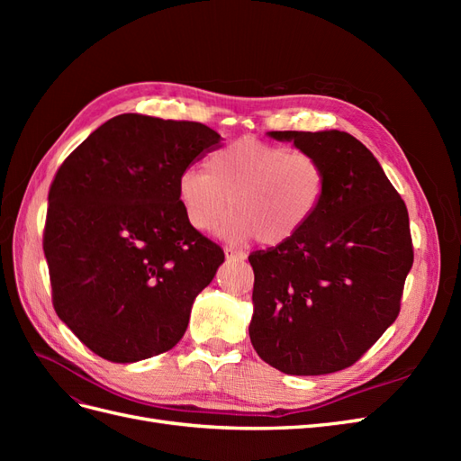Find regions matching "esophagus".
<instances>
[{"label": "esophagus", "instance_id": "esophagus-1", "mask_svg": "<svg viewBox=\"0 0 461 461\" xmlns=\"http://www.w3.org/2000/svg\"><path fill=\"white\" fill-rule=\"evenodd\" d=\"M225 258L229 263H236V261H244L246 259V254L244 252H239V249L234 248H225Z\"/></svg>", "mask_w": 461, "mask_h": 461}]
</instances>
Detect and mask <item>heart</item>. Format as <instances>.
<instances>
[{"instance_id":"1","label":"heart","mask_w":461,"mask_h":461,"mask_svg":"<svg viewBox=\"0 0 461 461\" xmlns=\"http://www.w3.org/2000/svg\"><path fill=\"white\" fill-rule=\"evenodd\" d=\"M327 169L302 149L239 138L213 151L205 171L186 169L176 180V198L188 225L202 234L217 229L244 244L258 236L265 246H283L310 225L327 196Z\"/></svg>"}]
</instances>
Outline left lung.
<instances>
[{
	"label": "left lung",
	"mask_w": 461,
	"mask_h": 461,
	"mask_svg": "<svg viewBox=\"0 0 461 461\" xmlns=\"http://www.w3.org/2000/svg\"><path fill=\"white\" fill-rule=\"evenodd\" d=\"M327 169L323 207L296 239L249 254L258 356L286 375L350 367L400 312L413 263L408 209L383 167L340 131H273Z\"/></svg>",
	"instance_id": "obj_1"
}]
</instances>
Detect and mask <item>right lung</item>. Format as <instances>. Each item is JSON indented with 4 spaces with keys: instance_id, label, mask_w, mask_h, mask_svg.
Here are the masks:
<instances>
[{
    "instance_id": "obj_1",
    "label": "right lung",
    "mask_w": 461,
    "mask_h": 461,
    "mask_svg": "<svg viewBox=\"0 0 461 461\" xmlns=\"http://www.w3.org/2000/svg\"><path fill=\"white\" fill-rule=\"evenodd\" d=\"M217 148L202 122L124 113L59 167L44 230L53 308L94 354L132 364L183 339L225 254L188 225L176 180Z\"/></svg>"
}]
</instances>
